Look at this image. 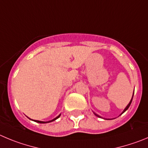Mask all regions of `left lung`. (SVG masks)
<instances>
[{"instance_id":"left-lung-1","label":"left lung","mask_w":148,"mask_h":148,"mask_svg":"<svg viewBox=\"0 0 148 148\" xmlns=\"http://www.w3.org/2000/svg\"><path fill=\"white\" fill-rule=\"evenodd\" d=\"M133 96H134V95H133ZM132 99H133V96H132V100H131V101H130V102H129V103H128V105H127V107H125V110H123V112H125V111H126V110H128V107H130V105H131V103H132ZM123 113H122V114H123ZM94 114H95V113H94ZM96 114V116H98V117H99V118H101L100 116H99V115H98V114Z\"/></svg>"}]
</instances>
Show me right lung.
Listing matches in <instances>:
<instances>
[{"instance_id":"right-lung-1","label":"right lung","mask_w":148,"mask_h":148,"mask_svg":"<svg viewBox=\"0 0 148 148\" xmlns=\"http://www.w3.org/2000/svg\"><path fill=\"white\" fill-rule=\"evenodd\" d=\"M60 114H59V115L58 116V117H56V118H54V119L52 120V121H48V122H44V121H35V122H36V123H50V122H52V121H55V120L58 119V118L59 117H60Z\"/></svg>"}]
</instances>
